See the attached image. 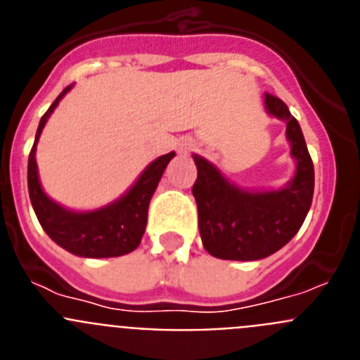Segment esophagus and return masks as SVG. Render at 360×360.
<instances>
[{"instance_id":"1","label":"esophagus","mask_w":360,"mask_h":360,"mask_svg":"<svg viewBox=\"0 0 360 360\" xmlns=\"http://www.w3.org/2000/svg\"><path fill=\"white\" fill-rule=\"evenodd\" d=\"M191 148H193V144H191V142H182V144H180V153H187Z\"/></svg>"}]
</instances>
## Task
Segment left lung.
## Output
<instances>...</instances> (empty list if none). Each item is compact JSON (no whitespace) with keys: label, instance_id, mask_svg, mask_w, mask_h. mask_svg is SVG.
Segmentation results:
<instances>
[{"label":"left lung","instance_id":"8db88e82","mask_svg":"<svg viewBox=\"0 0 360 360\" xmlns=\"http://www.w3.org/2000/svg\"><path fill=\"white\" fill-rule=\"evenodd\" d=\"M265 111L287 124L294 176L279 189H247L229 180L207 158L193 155L198 178L193 196L202 243L211 256L256 262L278 252L297 234L314 198V164L297 120L281 98L265 94Z\"/></svg>","mask_w":360,"mask_h":360}]
</instances>
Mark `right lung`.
Returning a JSON list of instances; mask_svg holds the SVG:
<instances>
[{
	"instance_id": "obj_1",
	"label": "right lung",
	"mask_w": 360,
	"mask_h": 360,
	"mask_svg": "<svg viewBox=\"0 0 360 360\" xmlns=\"http://www.w3.org/2000/svg\"><path fill=\"white\" fill-rule=\"evenodd\" d=\"M72 88L73 84L66 86L59 94L37 126L36 141L28 157V195L32 207L36 211L43 231L70 254L81 257L124 256L141 245L148 224L149 202L153 193L157 191L165 167L174 157V151L153 160L120 198L104 207L94 211H72L63 207L61 203L53 202L41 186L36 149L44 124Z\"/></svg>"
}]
</instances>
